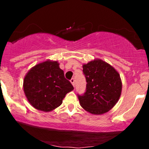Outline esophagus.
Here are the masks:
<instances>
[{"mask_svg":"<svg viewBox=\"0 0 149 149\" xmlns=\"http://www.w3.org/2000/svg\"><path fill=\"white\" fill-rule=\"evenodd\" d=\"M70 81H71V84L73 85V86L75 87V80H74V78H72V79L70 80Z\"/></svg>","mask_w":149,"mask_h":149,"instance_id":"1","label":"esophagus"}]
</instances>
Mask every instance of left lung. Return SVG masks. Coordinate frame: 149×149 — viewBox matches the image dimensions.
Here are the masks:
<instances>
[{
    "mask_svg": "<svg viewBox=\"0 0 149 149\" xmlns=\"http://www.w3.org/2000/svg\"><path fill=\"white\" fill-rule=\"evenodd\" d=\"M86 92L78 95L80 104L86 111L102 115L112 109L120 97L122 81L113 67L100 59L83 65Z\"/></svg>",
    "mask_w": 149,
    "mask_h": 149,
    "instance_id": "8db88e82",
    "label": "left lung"
}]
</instances>
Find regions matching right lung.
Wrapping results in <instances>:
<instances>
[{
  "label": "right lung",
  "instance_id": "1",
  "mask_svg": "<svg viewBox=\"0 0 149 149\" xmlns=\"http://www.w3.org/2000/svg\"><path fill=\"white\" fill-rule=\"evenodd\" d=\"M24 92L32 107L49 112L62 104L73 85L64 77L57 61L46 60L32 67L24 78Z\"/></svg>",
  "mask_w": 149,
  "mask_h": 149
}]
</instances>
